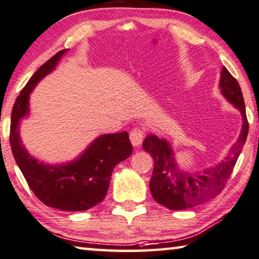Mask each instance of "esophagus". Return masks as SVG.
Returning a JSON list of instances; mask_svg holds the SVG:
<instances>
[{"label": "esophagus", "instance_id": "34e87169", "mask_svg": "<svg viewBox=\"0 0 259 259\" xmlns=\"http://www.w3.org/2000/svg\"><path fill=\"white\" fill-rule=\"evenodd\" d=\"M143 138H144V130L142 128H134L130 131V141L133 143L135 147H137L142 144Z\"/></svg>", "mask_w": 259, "mask_h": 259}]
</instances>
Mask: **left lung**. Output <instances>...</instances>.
Instances as JSON below:
<instances>
[{
	"label": "left lung",
	"mask_w": 259,
	"mask_h": 259,
	"mask_svg": "<svg viewBox=\"0 0 259 259\" xmlns=\"http://www.w3.org/2000/svg\"><path fill=\"white\" fill-rule=\"evenodd\" d=\"M219 88L223 96L240 110L243 117L239 139L224 161L204 170L202 174H191L181 170L176 165L173 150L166 139L149 135L143 142V149L151 154L154 161L150 181L151 194L155 202L169 210H186L218 196L225 188L247 141L249 123L243 96L237 80L225 67L221 70Z\"/></svg>",
	"instance_id": "1"
}]
</instances>
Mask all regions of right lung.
<instances>
[{
    "instance_id": "add662e5",
    "label": "right lung",
    "mask_w": 259,
    "mask_h": 259,
    "mask_svg": "<svg viewBox=\"0 0 259 259\" xmlns=\"http://www.w3.org/2000/svg\"><path fill=\"white\" fill-rule=\"evenodd\" d=\"M67 49L41 65L16 99L11 112L10 145L28 187L47 206L62 211H85L99 204L108 191L115 166L133 153L129 134L98 137L80 157L62 165H46L27 153L19 137V123L28 114V98L34 86L54 70Z\"/></svg>"
}]
</instances>
